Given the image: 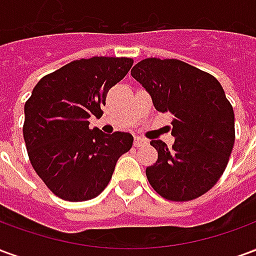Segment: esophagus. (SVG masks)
Here are the masks:
<instances>
[{"instance_id": "obj_1", "label": "esophagus", "mask_w": 256, "mask_h": 256, "mask_svg": "<svg viewBox=\"0 0 256 256\" xmlns=\"http://www.w3.org/2000/svg\"><path fill=\"white\" fill-rule=\"evenodd\" d=\"M146 145V140L141 138V137H136L134 138V146H144Z\"/></svg>"}]
</instances>
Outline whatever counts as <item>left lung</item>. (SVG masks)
Segmentation results:
<instances>
[{
    "instance_id": "1",
    "label": "left lung",
    "mask_w": 256,
    "mask_h": 256,
    "mask_svg": "<svg viewBox=\"0 0 256 256\" xmlns=\"http://www.w3.org/2000/svg\"><path fill=\"white\" fill-rule=\"evenodd\" d=\"M159 112L174 115V145L152 140L155 164L146 167L150 186L172 202L208 192L225 172L234 145V114L220 84L177 58H150L132 68Z\"/></svg>"
}]
</instances>
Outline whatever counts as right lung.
Here are the masks:
<instances>
[{"mask_svg": "<svg viewBox=\"0 0 256 256\" xmlns=\"http://www.w3.org/2000/svg\"><path fill=\"white\" fill-rule=\"evenodd\" d=\"M132 66L128 58L75 60L45 75L26 101L23 137L31 166L60 198L98 196L118 159L132 148L130 133L89 128V118H101L108 90Z\"/></svg>", "mask_w": 256, "mask_h": 256, "instance_id": "1", "label": "right lung"}]
</instances>
